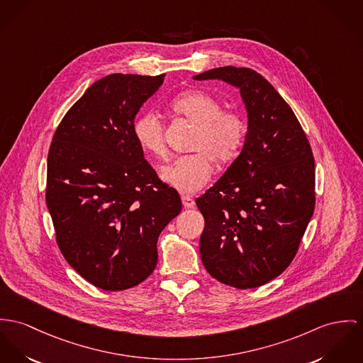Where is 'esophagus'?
<instances>
[{"label": "esophagus", "mask_w": 363, "mask_h": 363, "mask_svg": "<svg viewBox=\"0 0 363 363\" xmlns=\"http://www.w3.org/2000/svg\"><path fill=\"white\" fill-rule=\"evenodd\" d=\"M181 199H182V204H184L185 208H192V207H195V199H194V197L184 195Z\"/></svg>", "instance_id": "34e87169"}]
</instances>
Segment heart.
Masks as SVG:
<instances>
[{
  "mask_svg": "<svg viewBox=\"0 0 363 363\" xmlns=\"http://www.w3.org/2000/svg\"><path fill=\"white\" fill-rule=\"evenodd\" d=\"M169 108L197 125L191 146L195 153L175 159L162 171V178L181 194H195L210 181L213 162L225 166L239 155L247 124L240 113L223 111L220 99L201 89L178 94ZM133 134L145 153L157 159L167 156L164 124L156 113H140L133 123Z\"/></svg>",
  "mask_w": 363,
  "mask_h": 363,
  "instance_id": "heart-1",
  "label": "heart"
}]
</instances>
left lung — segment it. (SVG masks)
<instances>
[{
	"label": "left lung",
	"mask_w": 363,
	"mask_h": 363,
	"mask_svg": "<svg viewBox=\"0 0 363 363\" xmlns=\"http://www.w3.org/2000/svg\"><path fill=\"white\" fill-rule=\"evenodd\" d=\"M194 79L239 86L249 116L240 155L196 199L204 217L200 257L214 279L259 287L291 264L313 214L312 149L291 108L255 70L223 66Z\"/></svg>",
	"instance_id": "left-lung-1"
}]
</instances>
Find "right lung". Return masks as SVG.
I'll return each instance as SVG.
<instances>
[{
  "label": "right lung",
  "instance_id": "add662e5",
  "mask_svg": "<svg viewBox=\"0 0 363 363\" xmlns=\"http://www.w3.org/2000/svg\"><path fill=\"white\" fill-rule=\"evenodd\" d=\"M164 74H109L67 111L48 152L45 200L69 265L109 291L131 289L157 264V239L182 208L143 159L133 123Z\"/></svg>",
  "mask_w": 363,
  "mask_h": 363
}]
</instances>
